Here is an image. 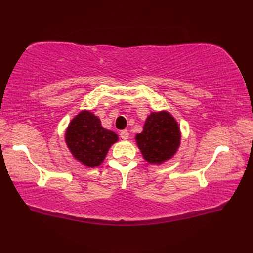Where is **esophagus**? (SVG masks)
Returning a JSON list of instances; mask_svg holds the SVG:
<instances>
[{
  "mask_svg": "<svg viewBox=\"0 0 253 253\" xmlns=\"http://www.w3.org/2000/svg\"><path fill=\"white\" fill-rule=\"evenodd\" d=\"M120 135H121V138L124 139V140H126V139H128V137H129V133H128V130H126V129L122 130L120 132Z\"/></svg>",
  "mask_w": 253,
  "mask_h": 253,
  "instance_id": "34e87169",
  "label": "esophagus"
}]
</instances>
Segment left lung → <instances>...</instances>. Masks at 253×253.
Wrapping results in <instances>:
<instances>
[{
    "mask_svg": "<svg viewBox=\"0 0 253 253\" xmlns=\"http://www.w3.org/2000/svg\"><path fill=\"white\" fill-rule=\"evenodd\" d=\"M136 140L148 162L162 163L173 157L178 149L180 131L174 117L168 112L151 113Z\"/></svg>",
    "mask_w": 253,
    "mask_h": 253,
    "instance_id": "1",
    "label": "left lung"
}]
</instances>
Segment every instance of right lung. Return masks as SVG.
Masks as SVG:
<instances>
[{"instance_id":"obj_1","label":"right lung","mask_w":253,"mask_h":253,"mask_svg":"<svg viewBox=\"0 0 253 253\" xmlns=\"http://www.w3.org/2000/svg\"><path fill=\"white\" fill-rule=\"evenodd\" d=\"M65 139L75 159L93 168L102 163L118 138L115 132L104 129L92 113L83 111L69 124Z\"/></svg>"}]
</instances>
